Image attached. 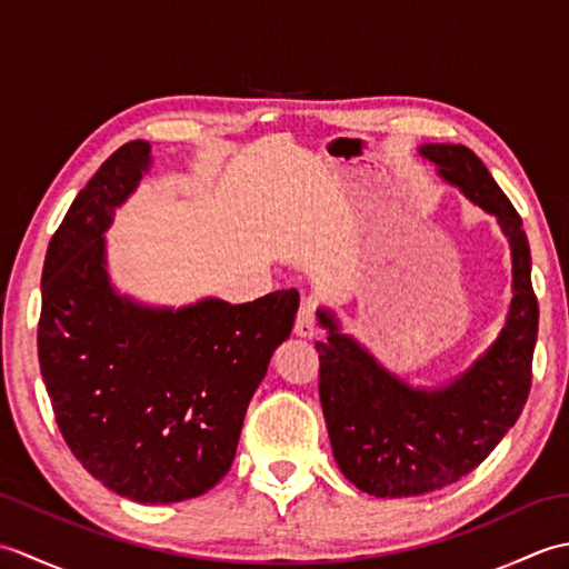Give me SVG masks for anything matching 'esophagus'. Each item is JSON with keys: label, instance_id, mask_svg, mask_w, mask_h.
Listing matches in <instances>:
<instances>
[{"label": "esophagus", "instance_id": "34e87169", "mask_svg": "<svg viewBox=\"0 0 569 569\" xmlns=\"http://www.w3.org/2000/svg\"><path fill=\"white\" fill-rule=\"evenodd\" d=\"M293 332L298 337H303V340H312V337H318V325H316V312H312V303L306 300L303 306L298 310V318H296V328Z\"/></svg>", "mask_w": 569, "mask_h": 569}]
</instances>
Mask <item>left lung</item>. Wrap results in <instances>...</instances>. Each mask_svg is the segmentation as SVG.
<instances>
[{
    "label": "left lung",
    "instance_id": "obj_1",
    "mask_svg": "<svg viewBox=\"0 0 569 569\" xmlns=\"http://www.w3.org/2000/svg\"><path fill=\"white\" fill-rule=\"evenodd\" d=\"M442 183L497 217L511 249V303L493 342L465 369L435 383H410L342 330L328 306L316 310L328 340L320 355V403L335 462L379 499L420 497L477 469L526 406L538 340L523 222L475 151L462 143H420Z\"/></svg>",
    "mask_w": 569,
    "mask_h": 569
}]
</instances>
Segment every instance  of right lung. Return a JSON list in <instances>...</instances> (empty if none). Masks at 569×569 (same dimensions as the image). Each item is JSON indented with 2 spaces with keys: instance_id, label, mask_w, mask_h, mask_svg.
Here are the masks:
<instances>
[{
  "instance_id": "add662e5",
  "label": "right lung",
  "mask_w": 569,
  "mask_h": 569,
  "mask_svg": "<svg viewBox=\"0 0 569 569\" xmlns=\"http://www.w3.org/2000/svg\"><path fill=\"white\" fill-rule=\"evenodd\" d=\"M151 143L117 149L72 200L46 251L39 361L56 422L80 465L139 503L196 499L220 481L298 291L251 303L151 306L110 276L107 229L151 171Z\"/></svg>"
}]
</instances>
